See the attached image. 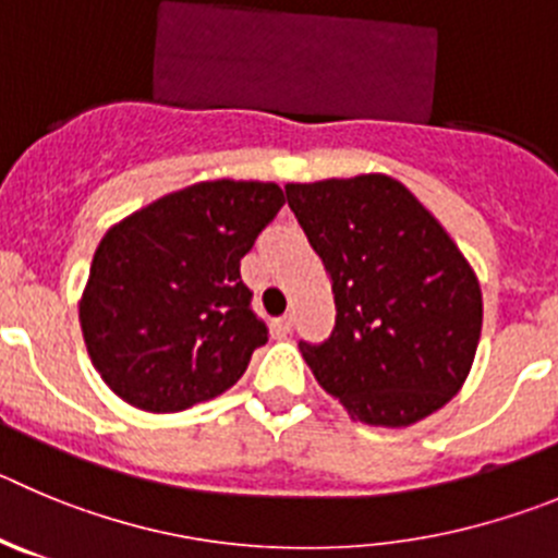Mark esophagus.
<instances>
[{
  "mask_svg": "<svg viewBox=\"0 0 558 558\" xmlns=\"http://www.w3.org/2000/svg\"><path fill=\"white\" fill-rule=\"evenodd\" d=\"M290 329H293V318H288V315H284V318L270 320V331H274L276 337H288Z\"/></svg>",
  "mask_w": 558,
  "mask_h": 558,
  "instance_id": "34e87169",
  "label": "esophagus"
}]
</instances>
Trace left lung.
I'll return each instance as SVG.
<instances>
[{"instance_id": "1", "label": "left lung", "mask_w": 558, "mask_h": 558, "mask_svg": "<svg viewBox=\"0 0 558 558\" xmlns=\"http://www.w3.org/2000/svg\"><path fill=\"white\" fill-rule=\"evenodd\" d=\"M284 191L335 293L331 335L299 342L318 385L371 426L446 407L482 337V288L457 243L385 173Z\"/></svg>"}]
</instances>
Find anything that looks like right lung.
Instances as JSON below:
<instances>
[{
  "mask_svg": "<svg viewBox=\"0 0 558 558\" xmlns=\"http://www.w3.org/2000/svg\"><path fill=\"white\" fill-rule=\"evenodd\" d=\"M274 182H198L107 229L80 324L105 385L146 412H182L234 385L268 326L240 259L282 209Z\"/></svg>",
  "mask_w": 558,
  "mask_h": 558,
  "instance_id": "right-lung-1",
  "label": "right lung"
}]
</instances>
